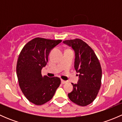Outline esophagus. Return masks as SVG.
<instances>
[{
    "mask_svg": "<svg viewBox=\"0 0 122 122\" xmlns=\"http://www.w3.org/2000/svg\"><path fill=\"white\" fill-rule=\"evenodd\" d=\"M67 83V81H66L63 80H61V83H62V84H65V83Z\"/></svg>",
    "mask_w": 122,
    "mask_h": 122,
    "instance_id": "34e87169",
    "label": "esophagus"
}]
</instances>
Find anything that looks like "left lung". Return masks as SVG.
I'll return each mask as SVG.
<instances>
[{
	"mask_svg": "<svg viewBox=\"0 0 122 122\" xmlns=\"http://www.w3.org/2000/svg\"><path fill=\"white\" fill-rule=\"evenodd\" d=\"M75 52L74 68L79 74L77 84H73V90L68 93L71 102L80 106L92 103L96 98L102 83L100 64L94 51L80 39L64 41Z\"/></svg>",
	"mask_w": 122,
	"mask_h": 122,
	"instance_id": "8db88e82",
	"label": "left lung"
}]
</instances>
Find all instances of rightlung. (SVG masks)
Segmentation results:
<instances>
[{"instance_id":"1","label":"right lung","mask_w":122,"mask_h":122,"mask_svg":"<svg viewBox=\"0 0 122 122\" xmlns=\"http://www.w3.org/2000/svg\"><path fill=\"white\" fill-rule=\"evenodd\" d=\"M61 41L35 38L23 46L19 55L16 74L19 87L26 99L36 105L50 101L61 84L58 77L42 76L41 70L51 50Z\"/></svg>"}]
</instances>
